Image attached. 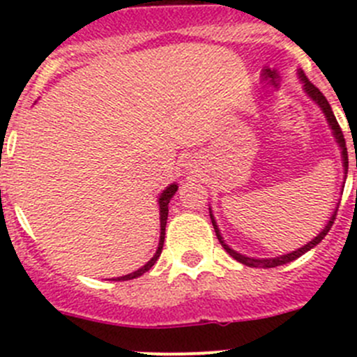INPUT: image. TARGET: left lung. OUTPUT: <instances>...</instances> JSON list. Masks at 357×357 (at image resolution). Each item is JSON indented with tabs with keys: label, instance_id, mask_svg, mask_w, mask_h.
Instances as JSON below:
<instances>
[{
	"label": "left lung",
	"instance_id": "left-lung-1",
	"mask_svg": "<svg viewBox=\"0 0 357 357\" xmlns=\"http://www.w3.org/2000/svg\"><path fill=\"white\" fill-rule=\"evenodd\" d=\"M301 77H302V81H304V88H305V91L309 93V96H311V98L314 100V102L318 103L319 107H321V110L325 112L326 121H328V124L332 126L335 138H337L338 145H340V149H342V157H344V167H345V171H347V167H349V160H347V146H345L344 132H342L340 126H338L337 119H335V115H333V112H332V107H330L328 100L325 98V95H323V93L319 91V89L316 88V86L312 84V82L309 81V79L305 77L304 74H301ZM345 174H347V172H345ZM335 215H337V212H335V214L332 215V219H330L328 225L325 226V229H323V231L319 233V235L316 236L314 240H311V242H309L307 245H304L302 248H297V250H295V252H290V254H287V255H280V257H275V259H252V257H245V255L238 254V252L231 250V248H229L228 245H226L225 242H222V238H221V235H219V229H218V226H215V221H214V218H212V214H211V219H212V226H214V229H215V236H218L219 243H221L222 248H225V250L228 252V254L231 255L233 259H236V261L242 262V264L250 266V268H276V266H282V264H287V262L295 261V259L301 257L302 254H305V252L311 250L312 247L318 245V243L321 242V240L325 238L326 235H328L330 228H332V225H333V221H335Z\"/></svg>",
	"mask_w": 357,
	"mask_h": 357
}]
</instances>
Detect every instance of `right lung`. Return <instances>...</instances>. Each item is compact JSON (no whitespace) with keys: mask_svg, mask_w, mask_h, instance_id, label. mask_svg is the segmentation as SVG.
I'll return each mask as SVG.
<instances>
[{"mask_svg":"<svg viewBox=\"0 0 357 357\" xmlns=\"http://www.w3.org/2000/svg\"><path fill=\"white\" fill-rule=\"evenodd\" d=\"M178 192V186L176 185H171L169 188L164 190V193L160 195V199H158V205H160V242H158V248L155 252V255H153L152 259H150L149 262H146L145 266H143L142 269H138V271L131 273V275H126V276H121V278H115L119 280V282H124V280H132V278H138V276H142L143 273L149 271L150 268H152L153 264H155V261L158 259V255H160L162 252V247H164V238H165V222H167V214H169V202H171L172 197H174V193Z\"/></svg>","mask_w":357,"mask_h":357,"instance_id":"right-lung-1","label":"right lung"}]
</instances>
